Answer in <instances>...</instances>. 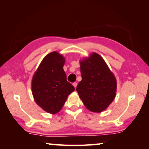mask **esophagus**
I'll return each mask as SVG.
<instances>
[{"mask_svg": "<svg viewBox=\"0 0 149 149\" xmlns=\"http://www.w3.org/2000/svg\"><path fill=\"white\" fill-rule=\"evenodd\" d=\"M73 85H74V87L75 88H76L77 85V84L76 82H74V83H73Z\"/></svg>", "mask_w": 149, "mask_h": 149, "instance_id": "34e87169", "label": "esophagus"}]
</instances>
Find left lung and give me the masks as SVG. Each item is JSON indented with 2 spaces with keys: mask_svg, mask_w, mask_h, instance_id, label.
Here are the masks:
<instances>
[{
  "mask_svg": "<svg viewBox=\"0 0 149 149\" xmlns=\"http://www.w3.org/2000/svg\"><path fill=\"white\" fill-rule=\"evenodd\" d=\"M82 79L76 91L88 110L100 112L114 100L116 92V79L104 59L93 52L80 61Z\"/></svg>",
  "mask_w": 149,
  "mask_h": 149,
  "instance_id": "left-lung-1",
  "label": "left lung"
}]
</instances>
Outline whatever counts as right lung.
Instances as JSON below:
<instances>
[{
	"instance_id": "1",
	"label": "right lung",
	"mask_w": 149,
	"mask_h": 149,
	"mask_svg": "<svg viewBox=\"0 0 149 149\" xmlns=\"http://www.w3.org/2000/svg\"><path fill=\"white\" fill-rule=\"evenodd\" d=\"M65 58L57 52L45 56L33 75L32 94L35 102L50 114H56L62 109L68 96L75 90L66 80L63 69Z\"/></svg>"
}]
</instances>
